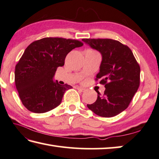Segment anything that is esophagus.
I'll list each match as a JSON object with an SVG mask.
<instances>
[{
	"mask_svg": "<svg viewBox=\"0 0 159 159\" xmlns=\"http://www.w3.org/2000/svg\"><path fill=\"white\" fill-rule=\"evenodd\" d=\"M76 89H78V90H79L80 92H84L85 90V89H84V88H81V87H77L76 88Z\"/></svg>",
	"mask_w": 159,
	"mask_h": 159,
	"instance_id": "1",
	"label": "esophagus"
}]
</instances>
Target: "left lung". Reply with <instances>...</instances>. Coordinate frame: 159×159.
Instances as JSON below:
<instances>
[{
    "label": "left lung",
    "instance_id": "obj_1",
    "mask_svg": "<svg viewBox=\"0 0 159 159\" xmlns=\"http://www.w3.org/2000/svg\"><path fill=\"white\" fill-rule=\"evenodd\" d=\"M82 41L102 54L97 79L105 85L104 94L88 108L95 114L111 117L127 108L140 85V68L127 46L111 39H83Z\"/></svg>",
    "mask_w": 159,
    "mask_h": 159
}]
</instances>
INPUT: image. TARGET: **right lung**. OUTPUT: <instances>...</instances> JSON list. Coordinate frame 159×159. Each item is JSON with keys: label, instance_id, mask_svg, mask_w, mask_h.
I'll return each instance as SVG.
<instances>
[{"label": "right lung", "instance_id": "add662e5", "mask_svg": "<svg viewBox=\"0 0 159 159\" xmlns=\"http://www.w3.org/2000/svg\"><path fill=\"white\" fill-rule=\"evenodd\" d=\"M83 45L76 39L45 37L25 48L15 67L14 80L21 102L28 111L44 113L58 106L65 92L72 87L53 80L57 68L67 55Z\"/></svg>", "mask_w": 159, "mask_h": 159}]
</instances>
